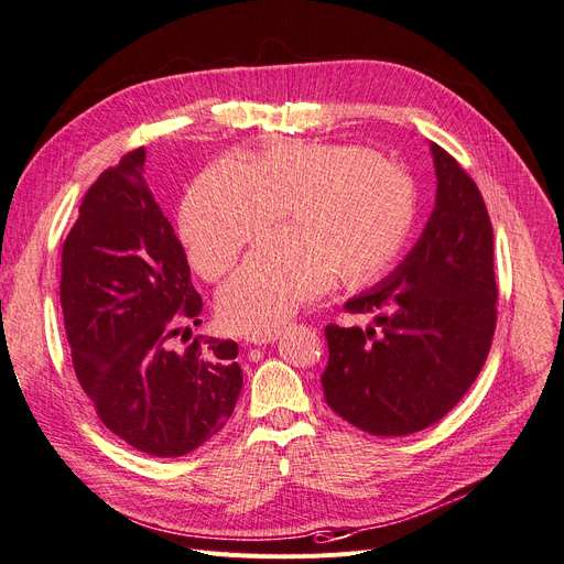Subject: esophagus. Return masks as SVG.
Segmentation results:
<instances>
[{
  "mask_svg": "<svg viewBox=\"0 0 564 564\" xmlns=\"http://www.w3.org/2000/svg\"><path fill=\"white\" fill-rule=\"evenodd\" d=\"M276 337H279V329H267V332H256V335H250L248 341L262 346V344H271Z\"/></svg>",
  "mask_w": 564,
  "mask_h": 564,
  "instance_id": "34e87169",
  "label": "esophagus"
}]
</instances>
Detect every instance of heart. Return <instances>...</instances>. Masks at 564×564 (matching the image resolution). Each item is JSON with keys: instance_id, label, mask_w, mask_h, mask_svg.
Returning a JSON list of instances; mask_svg holds the SVG:
<instances>
[{"instance_id": "heart-1", "label": "heart", "mask_w": 564, "mask_h": 564, "mask_svg": "<svg viewBox=\"0 0 564 564\" xmlns=\"http://www.w3.org/2000/svg\"><path fill=\"white\" fill-rule=\"evenodd\" d=\"M290 208V232L262 241L218 293L223 323L256 335L283 323L337 279L362 288L402 256L419 193L402 166L352 143L283 141L253 162L223 158L181 208L197 274L223 279L241 250Z\"/></svg>"}]
</instances>
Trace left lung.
Instances as JSON below:
<instances>
[{
	"label": "left lung",
	"instance_id": "8db88e82",
	"mask_svg": "<svg viewBox=\"0 0 564 564\" xmlns=\"http://www.w3.org/2000/svg\"><path fill=\"white\" fill-rule=\"evenodd\" d=\"M436 206L404 262L344 304L373 325L325 327L329 409L373 436L421 432L465 398L497 323L492 225L474 178L432 143Z\"/></svg>",
	"mask_w": 564,
	"mask_h": 564
}]
</instances>
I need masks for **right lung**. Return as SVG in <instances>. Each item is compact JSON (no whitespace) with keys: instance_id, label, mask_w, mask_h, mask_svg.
<instances>
[{"instance_id":"add662e5","label":"right lung","mask_w":564,"mask_h":564,"mask_svg":"<svg viewBox=\"0 0 564 564\" xmlns=\"http://www.w3.org/2000/svg\"><path fill=\"white\" fill-rule=\"evenodd\" d=\"M143 162L141 145L83 197L62 243L59 302L76 379L99 421L141 453L178 457L225 427L243 377L232 339L187 329L204 304ZM178 334L183 351L171 348Z\"/></svg>"}]
</instances>
